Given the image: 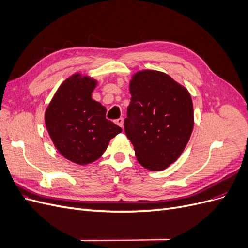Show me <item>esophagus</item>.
Wrapping results in <instances>:
<instances>
[{"label": "esophagus", "instance_id": "1", "mask_svg": "<svg viewBox=\"0 0 248 248\" xmlns=\"http://www.w3.org/2000/svg\"><path fill=\"white\" fill-rule=\"evenodd\" d=\"M115 123L117 125H119L120 127H123V124H124V119L123 118H119L117 120H115Z\"/></svg>", "mask_w": 248, "mask_h": 248}]
</instances>
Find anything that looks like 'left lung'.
Wrapping results in <instances>:
<instances>
[{"mask_svg": "<svg viewBox=\"0 0 248 248\" xmlns=\"http://www.w3.org/2000/svg\"><path fill=\"white\" fill-rule=\"evenodd\" d=\"M129 92L124 128L137 159L149 170H166L182 154L193 129L188 90L167 73L145 69L131 77Z\"/></svg>", "mask_w": 248, "mask_h": 248, "instance_id": "obj_1", "label": "left lung"}]
</instances>
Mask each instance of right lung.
<instances>
[{
    "label": "right lung",
    "mask_w": 248,
    "mask_h": 248,
    "mask_svg": "<svg viewBox=\"0 0 248 248\" xmlns=\"http://www.w3.org/2000/svg\"><path fill=\"white\" fill-rule=\"evenodd\" d=\"M97 79L77 72L66 78L44 112L56 149L66 159L86 166L101 157L109 140L122 131L106 119L107 108L92 99Z\"/></svg>",
    "instance_id": "obj_1"
}]
</instances>
